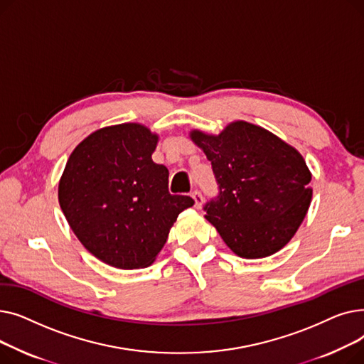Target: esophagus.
<instances>
[{"label": "esophagus", "instance_id": "34e87169", "mask_svg": "<svg viewBox=\"0 0 364 364\" xmlns=\"http://www.w3.org/2000/svg\"><path fill=\"white\" fill-rule=\"evenodd\" d=\"M193 198V200H195V206L196 208H200L202 206V202H203V198H202V193L200 192H198V190H195V192H192V195H190Z\"/></svg>", "mask_w": 364, "mask_h": 364}]
</instances>
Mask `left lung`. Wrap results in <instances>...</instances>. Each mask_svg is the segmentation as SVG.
<instances>
[{
  "mask_svg": "<svg viewBox=\"0 0 364 364\" xmlns=\"http://www.w3.org/2000/svg\"><path fill=\"white\" fill-rule=\"evenodd\" d=\"M211 162L220 193L205 218L240 258H265L288 245L313 198L311 172L301 153L269 129L246 121L220 134L190 131Z\"/></svg>",
  "mask_w": 364,
  "mask_h": 364,
  "instance_id": "obj_1",
  "label": "left lung"
}]
</instances>
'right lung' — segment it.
Returning <instances> with one entry per match:
<instances>
[{"label": "right lung", "instance_id": "right-lung-1", "mask_svg": "<svg viewBox=\"0 0 364 364\" xmlns=\"http://www.w3.org/2000/svg\"><path fill=\"white\" fill-rule=\"evenodd\" d=\"M159 136L128 122L91 132L73 149L59 181V203L75 236L121 270L151 265L190 196L168 192L166 166L151 161Z\"/></svg>", "mask_w": 364, "mask_h": 364}]
</instances>
